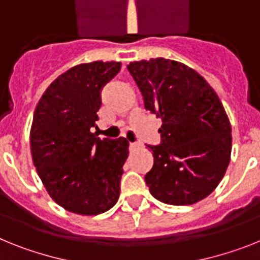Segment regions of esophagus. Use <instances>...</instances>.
<instances>
[{
  "mask_svg": "<svg viewBox=\"0 0 260 260\" xmlns=\"http://www.w3.org/2000/svg\"><path fill=\"white\" fill-rule=\"evenodd\" d=\"M137 146H140V143H131L129 144L131 149H135V148H137Z\"/></svg>",
  "mask_w": 260,
  "mask_h": 260,
  "instance_id": "esophagus-1",
  "label": "esophagus"
}]
</instances>
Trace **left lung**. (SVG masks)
Segmentation results:
<instances>
[{"label":"left lung","instance_id":"8db88e82","mask_svg":"<svg viewBox=\"0 0 260 260\" xmlns=\"http://www.w3.org/2000/svg\"><path fill=\"white\" fill-rule=\"evenodd\" d=\"M128 71L146 110L162 119L149 191L171 205H189L213 192L232 153V127L209 83L182 62L164 57L131 62Z\"/></svg>","mask_w":260,"mask_h":260}]
</instances>
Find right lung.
I'll list each match as a JSON object with an SVG mask.
<instances>
[{
    "label": "right lung",
    "instance_id": "obj_1",
    "mask_svg": "<svg viewBox=\"0 0 260 260\" xmlns=\"http://www.w3.org/2000/svg\"><path fill=\"white\" fill-rule=\"evenodd\" d=\"M116 61L80 64L58 76L40 98L30 133L31 154L43 184L58 205L85 216L103 213L120 193L128 141L99 139L101 91L119 73Z\"/></svg>",
    "mask_w": 260,
    "mask_h": 260
}]
</instances>
